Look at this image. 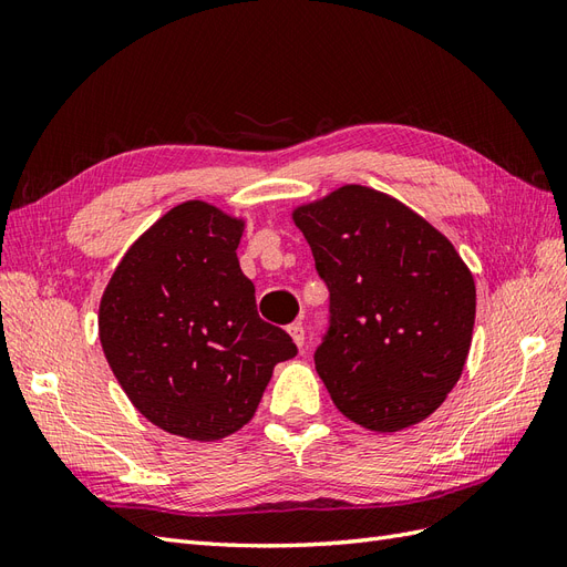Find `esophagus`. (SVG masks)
I'll list each match as a JSON object with an SVG mask.
<instances>
[{
	"mask_svg": "<svg viewBox=\"0 0 567 567\" xmlns=\"http://www.w3.org/2000/svg\"><path fill=\"white\" fill-rule=\"evenodd\" d=\"M288 336L293 338V342H296L298 348L305 346V329H302V323H290V326H288Z\"/></svg>",
	"mask_w": 567,
	"mask_h": 567,
	"instance_id": "34e87169",
	"label": "esophagus"
}]
</instances>
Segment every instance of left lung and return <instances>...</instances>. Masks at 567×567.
<instances>
[{
	"mask_svg": "<svg viewBox=\"0 0 567 567\" xmlns=\"http://www.w3.org/2000/svg\"><path fill=\"white\" fill-rule=\"evenodd\" d=\"M293 221L331 293L315 364L333 404L373 433L431 416L461 379L475 323L473 274L450 238L362 184L298 205Z\"/></svg>",
	"mask_w": 567,
	"mask_h": 567,
	"instance_id": "obj_1",
	"label": "left lung"
}]
</instances>
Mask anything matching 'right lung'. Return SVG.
Returning <instances> with one entry per match:
<instances>
[{
    "label": "right lung",
    "mask_w": 567,
    "mask_h": 567,
    "mask_svg": "<svg viewBox=\"0 0 567 567\" xmlns=\"http://www.w3.org/2000/svg\"><path fill=\"white\" fill-rule=\"evenodd\" d=\"M246 221L186 200L151 225L115 267L99 340L130 402L153 425L215 442L244 427L279 362L298 348L260 319L238 265Z\"/></svg>",
    "instance_id": "obj_1"
}]
</instances>
